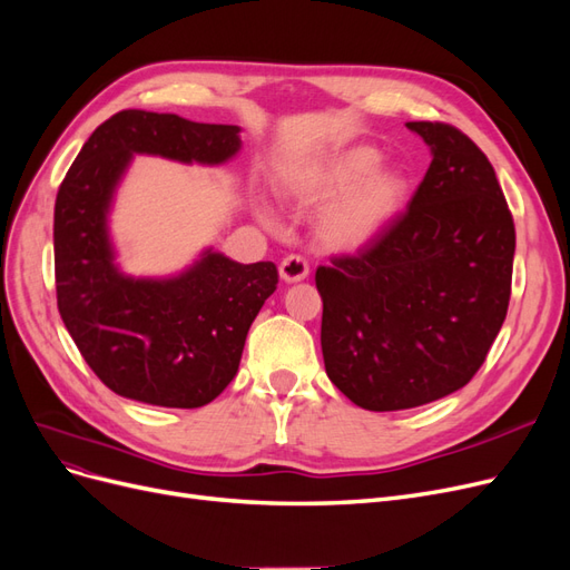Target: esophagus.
<instances>
[{
    "mask_svg": "<svg viewBox=\"0 0 570 570\" xmlns=\"http://www.w3.org/2000/svg\"><path fill=\"white\" fill-rule=\"evenodd\" d=\"M309 274V265L301 255H286V258L279 263V277L286 284H298Z\"/></svg>",
    "mask_w": 570,
    "mask_h": 570,
    "instance_id": "1",
    "label": "esophagus"
}]
</instances>
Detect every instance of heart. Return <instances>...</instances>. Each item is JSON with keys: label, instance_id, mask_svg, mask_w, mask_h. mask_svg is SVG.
Instances as JSON below:
<instances>
[{"label": "heart", "instance_id": "obj_1", "mask_svg": "<svg viewBox=\"0 0 570 570\" xmlns=\"http://www.w3.org/2000/svg\"><path fill=\"white\" fill-rule=\"evenodd\" d=\"M379 163L381 151L374 146H351L293 170L282 181V196L286 204L305 210L336 197L320 219L322 242L334 250H364L397 223L410 200L407 175ZM255 213L265 227H279L265 204L255 206Z\"/></svg>", "mask_w": 570, "mask_h": 570}]
</instances>
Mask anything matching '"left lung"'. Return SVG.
<instances>
[{
  "label": "left lung",
  "instance_id": "1",
  "mask_svg": "<svg viewBox=\"0 0 570 570\" xmlns=\"http://www.w3.org/2000/svg\"><path fill=\"white\" fill-rule=\"evenodd\" d=\"M407 130L433 156L407 210L374 246L315 274L326 376L370 412L464 389L511 296L517 232L490 160L452 125Z\"/></svg>",
  "mask_w": 570,
  "mask_h": 570
}]
</instances>
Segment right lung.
I'll list each match as a JSON object with an SVG mask.
<instances>
[{"instance_id":"right-lung-1","label":"right lung","mask_w":570,"mask_h":570,"mask_svg":"<svg viewBox=\"0 0 570 570\" xmlns=\"http://www.w3.org/2000/svg\"><path fill=\"white\" fill-rule=\"evenodd\" d=\"M242 127L120 111L70 165L53 206L57 301L85 362L114 393L194 410L236 376L253 320L277 288L274 263L242 265L206 248L173 277H132L116 261L108 215L137 154L223 165Z\"/></svg>"}]
</instances>
